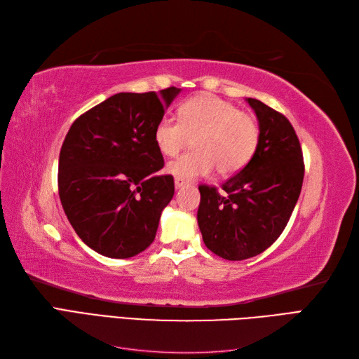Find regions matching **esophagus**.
I'll return each mask as SVG.
<instances>
[{
	"mask_svg": "<svg viewBox=\"0 0 359 359\" xmlns=\"http://www.w3.org/2000/svg\"><path fill=\"white\" fill-rule=\"evenodd\" d=\"M187 184H189V182H187L186 180H182V178H178V177L175 178V187H177V189H182V187H186V186H187Z\"/></svg>",
	"mask_w": 359,
	"mask_h": 359,
	"instance_id": "1",
	"label": "esophagus"
}]
</instances>
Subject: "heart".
<instances>
[{"mask_svg": "<svg viewBox=\"0 0 359 359\" xmlns=\"http://www.w3.org/2000/svg\"><path fill=\"white\" fill-rule=\"evenodd\" d=\"M260 130L256 118L212 94H199L180 106L178 118L163 115L154 127L161 154L173 157L194 137V149L168 165V172L186 181L219 169L231 175L253 157Z\"/></svg>", "mask_w": 359, "mask_h": 359, "instance_id": "heart-1", "label": "heart"}]
</instances>
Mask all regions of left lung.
<instances>
[{
	"label": "left lung",
	"mask_w": 359,
	"mask_h": 359,
	"mask_svg": "<svg viewBox=\"0 0 359 359\" xmlns=\"http://www.w3.org/2000/svg\"><path fill=\"white\" fill-rule=\"evenodd\" d=\"M259 123V144L247 165L215 187L201 186L198 223L205 245L227 260L257 256L285 231L299 198L304 160L289 119L245 99Z\"/></svg>",
	"instance_id": "1"
}]
</instances>
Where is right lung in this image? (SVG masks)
I'll return each instance as SVG.
<instances>
[{
	"label": "right lung",
	"instance_id": "right-lung-1",
	"mask_svg": "<svg viewBox=\"0 0 359 359\" xmlns=\"http://www.w3.org/2000/svg\"><path fill=\"white\" fill-rule=\"evenodd\" d=\"M180 88L118 93L72 124L58 165L61 205L94 252L127 259L154 241L161 211L175 193L154 127Z\"/></svg>",
	"mask_w": 359,
	"mask_h": 359
}]
</instances>
